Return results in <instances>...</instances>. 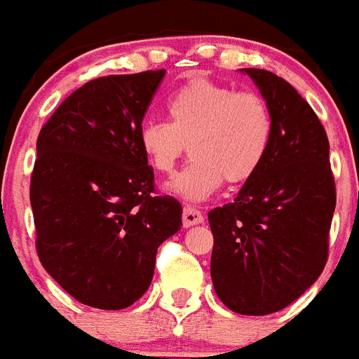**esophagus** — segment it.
<instances>
[{"label": "esophagus", "instance_id": "esophagus-1", "mask_svg": "<svg viewBox=\"0 0 359 359\" xmlns=\"http://www.w3.org/2000/svg\"><path fill=\"white\" fill-rule=\"evenodd\" d=\"M204 222V216H202L201 211H197V209L194 208H184L183 209V225L187 226H194V225H198V223Z\"/></svg>", "mask_w": 359, "mask_h": 359}]
</instances>
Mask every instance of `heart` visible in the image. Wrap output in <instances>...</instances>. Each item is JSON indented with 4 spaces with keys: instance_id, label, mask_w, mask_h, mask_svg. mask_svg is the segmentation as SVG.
I'll use <instances>...</instances> for the list:
<instances>
[{
    "instance_id": "heart-1",
    "label": "heart",
    "mask_w": 359,
    "mask_h": 359,
    "mask_svg": "<svg viewBox=\"0 0 359 359\" xmlns=\"http://www.w3.org/2000/svg\"><path fill=\"white\" fill-rule=\"evenodd\" d=\"M169 120H148L140 144L148 162L169 175L190 147V164L169 183L188 202H204L222 188L244 183L264 164L274 136V118L257 92H239L208 78H194L168 99Z\"/></svg>"
}]
</instances>
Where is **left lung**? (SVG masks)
Segmentation results:
<instances>
[{
    "instance_id": "8db88e82",
    "label": "left lung",
    "mask_w": 359,
    "mask_h": 359,
    "mask_svg": "<svg viewBox=\"0 0 359 359\" xmlns=\"http://www.w3.org/2000/svg\"><path fill=\"white\" fill-rule=\"evenodd\" d=\"M241 73L267 101L274 136L233 202L209 211L211 279L230 311L265 316L304 295L325 269L335 181L325 127L309 102L271 71Z\"/></svg>"
}]
</instances>
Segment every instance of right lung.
<instances>
[{"label": "right lung", "instance_id": "add662e5", "mask_svg": "<svg viewBox=\"0 0 359 359\" xmlns=\"http://www.w3.org/2000/svg\"><path fill=\"white\" fill-rule=\"evenodd\" d=\"M165 71L109 74L74 90L36 141L31 208L45 271L78 302L118 311L144 295L181 204L154 194L140 144Z\"/></svg>", "mask_w": 359, "mask_h": 359}]
</instances>
